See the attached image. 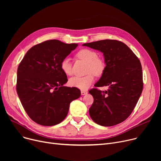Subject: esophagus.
<instances>
[{"instance_id":"esophagus-1","label":"esophagus","mask_w":161,"mask_h":161,"mask_svg":"<svg viewBox=\"0 0 161 161\" xmlns=\"http://www.w3.org/2000/svg\"><path fill=\"white\" fill-rule=\"evenodd\" d=\"M81 95H85L87 94V91L82 90V91H81Z\"/></svg>"}]
</instances>
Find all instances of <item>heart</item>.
<instances>
[{
  "instance_id": "1",
  "label": "heart",
  "mask_w": 161,
  "mask_h": 161,
  "mask_svg": "<svg viewBox=\"0 0 161 161\" xmlns=\"http://www.w3.org/2000/svg\"><path fill=\"white\" fill-rule=\"evenodd\" d=\"M77 57L88 63L87 73L89 74L83 77L71 78L69 81V86L81 90L87 89L94 81V75L99 76L102 75L106 69V64L102 58L98 57L95 51L90 49H82L76 54ZM61 69L67 75L72 74V64L69 57L63 58L61 63Z\"/></svg>"
}]
</instances>
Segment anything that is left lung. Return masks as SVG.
I'll list each match as a JSON object with an SVG mask.
<instances>
[{
  "mask_svg": "<svg viewBox=\"0 0 161 161\" xmlns=\"http://www.w3.org/2000/svg\"><path fill=\"white\" fill-rule=\"evenodd\" d=\"M103 53L106 69L95 87L108 86L107 91L97 88L89 92L94 102L89 109L95 123L111 126L124 121L132 112L143 90L140 61L123 42L103 40L83 44Z\"/></svg>",
  "mask_w": 161,
  "mask_h": 161,
  "instance_id": "left-lung-1",
  "label": "left lung"
}]
</instances>
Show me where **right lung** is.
Masks as SVG:
<instances>
[{
  "label": "right lung",
  "instance_id": "obj_1",
  "mask_svg": "<svg viewBox=\"0 0 161 161\" xmlns=\"http://www.w3.org/2000/svg\"><path fill=\"white\" fill-rule=\"evenodd\" d=\"M78 44L50 40L32 47L25 54L17 72L16 90L25 112L35 123L53 126L62 122L70 104L80 91L64 86L66 75L61 63Z\"/></svg>",
  "mask_w": 161,
  "mask_h": 161
}]
</instances>
